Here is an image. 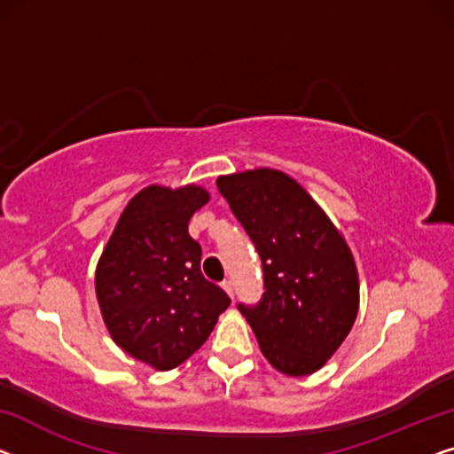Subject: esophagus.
Masks as SVG:
<instances>
[{
	"instance_id": "esophagus-1",
	"label": "esophagus",
	"mask_w": 454,
	"mask_h": 454,
	"mask_svg": "<svg viewBox=\"0 0 454 454\" xmlns=\"http://www.w3.org/2000/svg\"><path fill=\"white\" fill-rule=\"evenodd\" d=\"M222 287H224V292H226L230 297H234V286H232V281H224V283H222Z\"/></svg>"
}]
</instances>
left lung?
<instances>
[{"label": "left lung", "instance_id": "1", "mask_svg": "<svg viewBox=\"0 0 454 454\" xmlns=\"http://www.w3.org/2000/svg\"><path fill=\"white\" fill-rule=\"evenodd\" d=\"M262 262L265 294L239 303L261 353L281 373L324 367L356 320L353 253L322 207L275 168L222 175L215 181Z\"/></svg>", "mask_w": 454, "mask_h": 454}]
</instances>
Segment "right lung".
Masks as SVG:
<instances>
[{
  "label": "right lung",
  "mask_w": 454,
  "mask_h": 454,
  "mask_svg": "<svg viewBox=\"0 0 454 454\" xmlns=\"http://www.w3.org/2000/svg\"><path fill=\"white\" fill-rule=\"evenodd\" d=\"M207 200L198 185L145 187L98 262L96 294L114 342L159 371L187 361L230 306L224 289L201 275V247L187 232Z\"/></svg>",
  "instance_id": "right-lung-1"
}]
</instances>
